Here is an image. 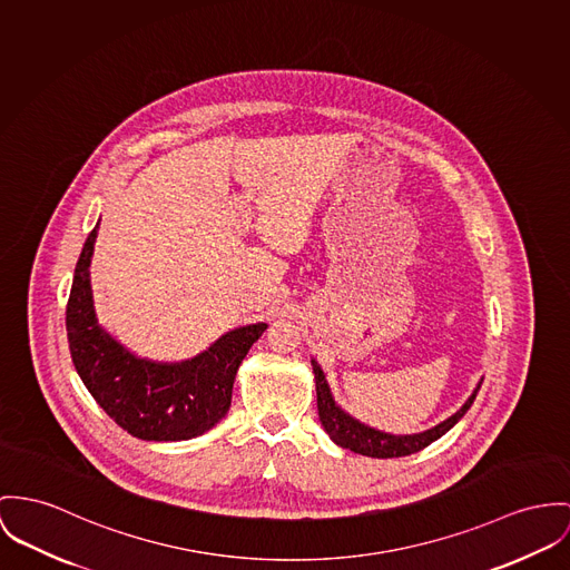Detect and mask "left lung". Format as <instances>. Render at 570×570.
Here are the masks:
<instances>
[{"label":"left lung","mask_w":570,"mask_h":570,"mask_svg":"<svg viewBox=\"0 0 570 570\" xmlns=\"http://www.w3.org/2000/svg\"><path fill=\"white\" fill-rule=\"evenodd\" d=\"M312 371H314V380H316V405H318L321 425L325 428V432L336 444H341L343 449H350L353 453L368 455V458H403V455H410V453H416V451L430 446L434 440L444 436L469 412V407L473 405L475 396L480 393V386H482V382H480L478 389L469 396V401L453 416H449L436 428H432L423 434L394 436V434L373 430V428L355 421L343 407L336 405L332 391L327 386V380L314 360H312Z\"/></svg>","instance_id":"1"}]
</instances>
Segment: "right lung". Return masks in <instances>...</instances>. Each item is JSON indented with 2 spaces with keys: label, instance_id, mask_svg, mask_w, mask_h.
I'll return each mask as SVG.
<instances>
[{
  "label": "right lung",
  "instance_id": "add662e5",
  "mask_svg": "<svg viewBox=\"0 0 570 570\" xmlns=\"http://www.w3.org/2000/svg\"><path fill=\"white\" fill-rule=\"evenodd\" d=\"M99 223L88 234L67 304V338L80 380L104 412L134 439L188 440L227 414L236 371L266 323L227 332L184 362L136 357L99 323L90 291V258Z\"/></svg>",
  "mask_w": 570,
  "mask_h": 570
}]
</instances>
